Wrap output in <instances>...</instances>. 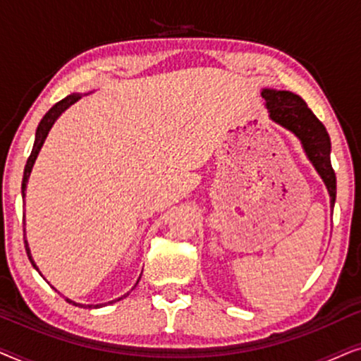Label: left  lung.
<instances>
[{
  "label": "left lung",
  "mask_w": 361,
  "mask_h": 361,
  "mask_svg": "<svg viewBox=\"0 0 361 361\" xmlns=\"http://www.w3.org/2000/svg\"><path fill=\"white\" fill-rule=\"evenodd\" d=\"M261 97L266 100L269 118L284 130L293 133L302 145V149L317 171L320 179L324 180L330 197V207L334 209L337 197V177L330 162V137L325 126L310 111L302 98L288 90L276 88H263Z\"/></svg>",
  "instance_id": "left-lung-1"
}]
</instances>
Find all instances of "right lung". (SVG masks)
<instances>
[{"label":"right lung","instance_id":"obj_1","mask_svg":"<svg viewBox=\"0 0 361 361\" xmlns=\"http://www.w3.org/2000/svg\"><path fill=\"white\" fill-rule=\"evenodd\" d=\"M83 95L82 93H71V95H67L66 98H63V100H61V102H57L56 105H54L51 110H49L46 115H44V118L41 120V123H39V126H37V130H36V140H34V146H32V151H31V156H29V159H27V162H26V167H24V176H23V185H21V194H23V200L26 199V185H27V180H29V176H31V172H32V167H34V162H36V159H37V154H39V151H41V147H42V145H44V141H46V137H47V135H49V131H51V128L54 126V123L57 121V118L62 115L63 111L67 110L68 106L71 105H73V103H77L78 100H80ZM24 204H26V202H24ZM24 220H26V216H24ZM24 245H26V253H27V256H29V261H31V264L34 266V268H36V271H39V268L36 266V263H34V259H32V256H31V250H29V245H27V240H26V230H24ZM39 274H41V271H39ZM42 276V274H41ZM140 283V279L136 281V284ZM136 284H135V288H136ZM133 288V289H135ZM56 289V288H54ZM131 289V290H133ZM57 290V289H56ZM130 294V293H126L125 295H121V298H118V299H115V300H110V302H106V304H113V302H116V300H121L123 298H126V295ZM68 304H73V305H78V307H88V309H98V307H103V305H106V304H78V302H75V300H72V299H66Z\"/></svg>","mask_w":361,"mask_h":361}]
</instances>
